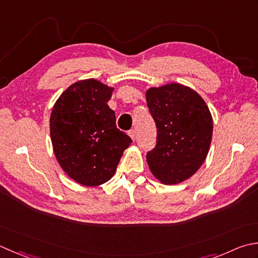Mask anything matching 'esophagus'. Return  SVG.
<instances>
[{
    "label": "esophagus",
    "instance_id": "34e87169",
    "mask_svg": "<svg viewBox=\"0 0 258 258\" xmlns=\"http://www.w3.org/2000/svg\"><path fill=\"white\" fill-rule=\"evenodd\" d=\"M128 135L131 136V139H132L133 141L136 140V131L135 130H131L128 131Z\"/></svg>",
    "mask_w": 258,
    "mask_h": 258
}]
</instances>
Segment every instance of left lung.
Instances as JSON below:
<instances>
[{"label":"left lung","instance_id":"8db88e82","mask_svg":"<svg viewBox=\"0 0 258 258\" xmlns=\"http://www.w3.org/2000/svg\"><path fill=\"white\" fill-rule=\"evenodd\" d=\"M158 128L156 146L146 154L150 171L163 184H178L200 169L213 139V116L204 98L178 83L145 93Z\"/></svg>","mask_w":258,"mask_h":258}]
</instances>
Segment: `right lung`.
Listing matches in <instances>:
<instances>
[{
	"label": "right lung",
	"instance_id": "add662e5",
	"mask_svg": "<svg viewBox=\"0 0 258 258\" xmlns=\"http://www.w3.org/2000/svg\"><path fill=\"white\" fill-rule=\"evenodd\" d=\"M114 87L90 78L70 85L59 96L50 115L53 153L61 169L86 186L112 178L130 136L116 127V116L107 105Z\"/></svg>",
	"mask_w": 258,
	"mask_h": 258
}]
</instances>
